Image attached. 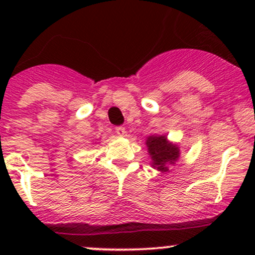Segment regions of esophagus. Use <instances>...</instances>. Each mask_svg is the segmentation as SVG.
I'll return each mask as SVG.
<instances>
[{
  "label": "esophagus",
  "mask_w": 255,
  "mask_h": 255,
  "mask_svg": "<svg viewBox=\"0 0 255 255\" xmlns=\"http://www.w3.org/2000/svg\"><path fill=\"white\" fill-rule=\"evenodd\" d=\"M115 131H116V134H118V135L124 136L126 134V128L122 127V126H118V127L115 128Z\"/></svg>",
  "instance_id": "34e87169"
}]
</instances>
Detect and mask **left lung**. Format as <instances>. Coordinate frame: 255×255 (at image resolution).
I'll return each instance as SVG.
<instances>
[{"label": "left lung", "mask_w": 255, "mask_h": 255, "mask_svg": "<svg viewBox=\"0 0 255 255\" xmlns=\"http://www.w3.org/2000/svg\"><path fill=\"white\" fill-rule=\"evenodd\" d=\"M152 159V166H157L160 171H168V165L175 164L178 158V147L169 144L164 135L150 136L146 141Z\"/></svg>", "instance_id": "left-lung-1"}]
</instances>
